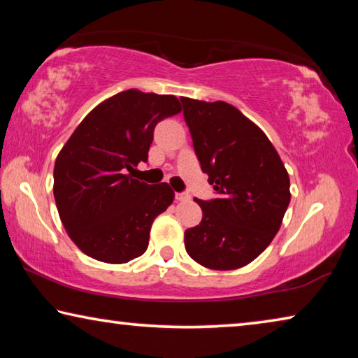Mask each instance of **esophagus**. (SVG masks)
Here are the masks:
<instances>
[{"instance_id":"obj_1","label":"esophagus","mask_w":358,"mask_h":358,"mask_svg":"<svg viewBox=\"0 0 358 358\" xmlns=\"http://www.w3.org/2000/svg\"><path fill=\"white\" fill-rule=\"evenodd\" d=\"M175 199H177V201H187V199H189V194H187V192H177V194H175Z\"/></svg>"}]
</instances>
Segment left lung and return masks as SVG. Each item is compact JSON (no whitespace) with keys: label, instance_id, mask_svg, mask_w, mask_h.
Returning a JSON list of instances; mask_svg holds the SVG:
<instances>
[{"label":"left lung","instance_id":"8db88e82","mask_svg":"<svg viewBox=\"0 0 358 358\" xmlns=\"http://www.w3.org/2000/svg\"><path fill=\"white\" fill-rule=\"evenodd\" d=\"M194 151L217 199L185 232L191 259L211 270L252 262L275 238L290 202L286 167L264 131L227 102L180 98Z\"/></svg>","mask_w":358,"mask_h":358}]
</instances>
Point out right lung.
I'll list each match as a JSON object with an SVG mask.
<instances>
[{"label": "right lung", "mask_w": 358, "mask_h": 358, "mask_svg": "<svg viewBox=\"0 0 358 358\" xmlns=\"http://www.w3.org/2000/svg\"><path fill=\"white\" fill-rule=\"evenodd\" d=\"M180 112L172 94L121 92L94 107L59 151L53 196L68 235L87 256L126 264L147 251L151 224L175 194L132 172L148 161L156 124Z\"/></svg>", "instance_id": "obj_1"}]
</instances>
